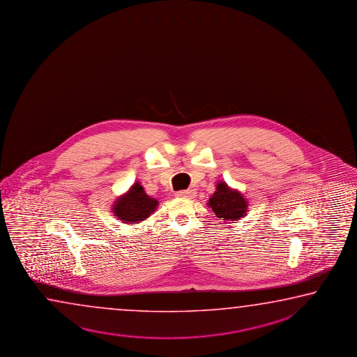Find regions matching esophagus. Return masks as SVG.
I'll use <instances>...</instances> for the list:
<instances>
[{"instance_id":"1","label":"esophagus","mask_w":357,"mask_h":357,"mask_svg":"<svg viewBox=\"0 0 357 357\" xmlns=\"http://www.w3.org/2000/svg\"><path fill=\"white\" fill-rule=\"evenodd\" d=\"M176 197H180V199H194L195 191H194V190H186V191H178V192H176Z\"/></svg>"}]
</instances>
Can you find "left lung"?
Listing matches in <instances>:
<instances>
[{"mask_svg":"<svg viewBox=\"0 0 357 357\" xmlns=\"http://www.w3.org/2000/svg\"><path fill=\"white\" fill-rule=\"evenodd\" d=\"M207 206L211 208L216 218L222 221H238L248 215V202L245 196L235 188H231L226 182L218 181L216 191Z\"/></svg>","mask_w":357,"mask_h":357,"instance_id":"8db88e82","label":"left lung"}]
</instances>
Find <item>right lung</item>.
Segmentation results:
<instances>
[{
    "label": "right lung",
    "instance_id": "1",
    "mask_svg": "<svg viewBox=\"0 0 357 357\" xmlns=\"http://www.w3.org/2000/svg\"><path fill=\"white\" fill-rule=\"evenodd\" d=\"M158 201L146 194L139 181L135 182L128 191L120 195L112 205V212L123 224H137L151 216L158 208Z\"/></svg>",
    "mask_w": 357,
    "mask_h": 357
}]
</instances>
